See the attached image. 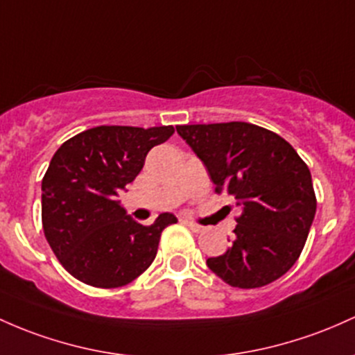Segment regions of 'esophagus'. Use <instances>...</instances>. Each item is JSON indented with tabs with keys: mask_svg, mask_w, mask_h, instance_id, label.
I'll return each mask as SVG.
<instances>
[{
	"mask_svg": "<svg viewBox=\"0 0 355 355\" xmlns=\"http://www.w3.org/2000/svg\"><path fill=\"white\" fill-rule=\"evenodd\" d=\"M184 222H185L187 225H189V229H190V231H192V232H197V234H198V232L204 231V227H202V225L196 224V222H190V220H184Z\"/></svg>",
	"mask_w": 355,
	"mask_h": 355,
	"instance_id": "obj_1",
	"label": "esophagus"
}]
</instances>
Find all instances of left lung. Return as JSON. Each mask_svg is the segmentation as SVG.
Listing matches in <instances>:
<instances>
[{
	"instance_id": "left-lung-1",
	"label": "left lung",
	"mask_w": 355,
	"mask_h": 355,
	"mask_svg": "<svg viewBox=\"0 0 355 355\" xmlns=\"http://www.w3.org/2000/svg\"><path fill=\"white\" fill-rule=\"evenodd\" d=\"M177 133L207 166L216 193L243 207L231 248L207 259L210 271L243 290L282 278L302 254L317 210L306 163L286 139L251 123L185 124Z\"/></svg>"
}]
</instances>
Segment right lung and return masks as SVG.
Wrapping results in <instances>:
<instances>
[{
    "mask_svg": "<svg viewBox=\"0 0 355 355\" xmlns=\"http://www.w3.org/2000/svg\"><path fill=\"white\" fill-rule=\"evenodd\" d=\"M173 126H96L67 139L42 180V224L53 254L73 278L96 288L131 283L153 263L163 229L177 222L159 214L143 225L116 200L135 180L148 151Z\"/></svg>",
    "mask_w": 355,
    "mask_h": 355,
    "instance_id": "1",
    "label": "right lung"
}]
</instances>
